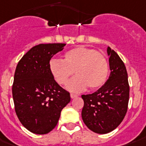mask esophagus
<instances>
[{
	"label": "esophagus",
	"mask_w": 146,
	"mask_h": 146,
	"mask_svg": "<svg viewBox=\"0 0 146 146\" xmlns=\"http://www.w3.org/2000/svg\"><path fill=\"white\" fill-rule=\"evenodd\" d=\"M78 97V95L77 94H71V98H72V99H74V98H77Z\"/></svg>",
	"instance_id": "34e87169"
}]
</instances>
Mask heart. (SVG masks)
<instances>
[{
    "label": "heart",
    "instance_id": "obj_1",
    "mask_svg": "<svg viewBox=\"0 0 146 146\" xmlns=\"http://www.w3.org/2000/svg\"><path fill=\"white\" fill-rule=\"evenodd\" d=\"M63 57V60L51 59L48 67L55 81L61 85L67 83L74 72L77 76L67 85L69 91L79 92L88 86L91 90H97L106 83L109 66L106 58L99 52L78 46L67 51Z\"/></svg>",
    "mask_w": 146,
    "mask_h": 146
}]
</instances>
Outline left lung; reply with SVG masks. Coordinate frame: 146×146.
Segmentation results:
<instances>
[{"label":"left lung","instance_id":"obj_1","mask_svg":"<svg viewBox=\"0 0 146 146\" xmlns=\"http://www.w3.org/2000/svg\"><path fill=\"white\" fill-rule=\"evenodd\" d=\"M110 74L106 83L94 93L82 95L81 116L88 128L98 134L111 132L126 116L129 86L126 66L118 54L108 47Z\"/></svg>","mask_w":146,"mask_h":146}]
</instances>
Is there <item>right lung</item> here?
Listing matches in <instances>:
<instances>
[{
    "label": "right lung",
    "instance_id": "right-lung-1",
    "mask_svg": "<svg viewBox=\"0 0 146 146\" xmlns=\"http://www.w3.org/2000/svg\"><path fill=\"white\" fill-rule=\"evenodd\" d=\"M65 45L33 46L16 68L12 87L16 113L23 126L35 134L42 135L52 130L62 110L71 100L69 92L58 84L48 67L53 55Z\"/></svg>",
    "mask_w": 146,
    "mask_h": 146
}]
</instances>
